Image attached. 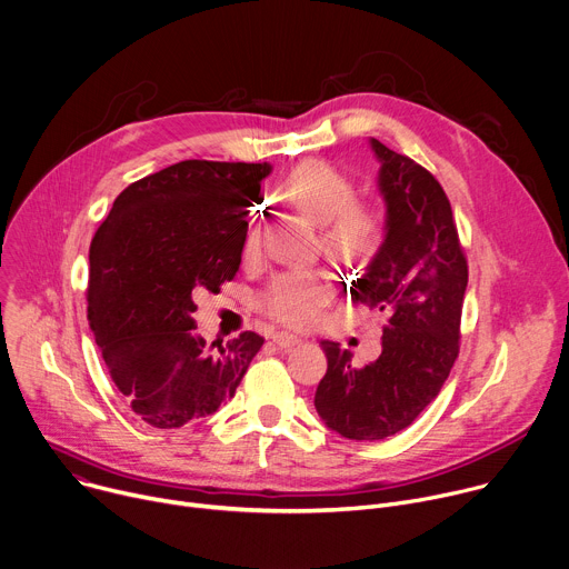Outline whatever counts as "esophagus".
Masks as SVG:
<instances>
[{"label":"esophagus","instance_id":"1","mask_svg":"<svg viewBox=\"0 0 569 569\" xmlns=\"http://www.w3.org/2000/svg\"><path fill=\"white\" fill-rule=\"evenodd\" d=\"M273 343L280 348V350H289V348H293V346H298L300 343V336H296V333H289V331H276L273 336Z\"/></svg>","mask_w":569,"mask_h":569}]
</instances>
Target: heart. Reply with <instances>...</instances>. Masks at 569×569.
<instances>
[{"instance_id": "obj_1", "label": "heart", "mask_w": 569, "mask_h": 569, "mask_svg": "<svg viewBox=\"0 0 569 569\" xmlns=\"http://www.w3.org/2000/svg\"><path fill=\"white\" fill-rule=\"evenodd\" d=\"M284 199L309 221L322 226L320 242L336 258L361 260L372 256L383 240L381 212L355 201V183L322 161L298 166L282 188ZM258 229L247 236L244 253L258 251ZM331 300V282L320 271H291L278 276L262 296L264 311L289 327H302L318 318Z\"/></svg>"}]
</instances>
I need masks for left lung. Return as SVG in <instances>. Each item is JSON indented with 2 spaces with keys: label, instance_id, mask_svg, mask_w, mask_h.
<instances>
[{
  "label": "left lung",
  "instance_id": "8db88e82",
  "mask_svg": "<svg viewBox=\"0 0 569 569\" xmlns=\"http://www.w3.org/2000/svg\"><path fill=\"white\" fill-rule=\"evenodd\" d=\"M386 201V240L350 293L388 313L377 361L355 368L352 352L320 340L327 372L313 406L348 439H386L408 428L439 395L460 355L469 267L450 201L412 159L370 139Z\"/></svg>",
  "mask_w": 569,
  "mask_h": 569
}]
</instances>
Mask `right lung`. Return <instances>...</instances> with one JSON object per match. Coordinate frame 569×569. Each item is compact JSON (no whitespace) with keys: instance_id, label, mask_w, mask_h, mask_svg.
<instances>
[{"instance_id":"right-lung-1","label":"right lung","mask_w":569,"mask_h":569,"mask_svg":"<svg viewBox=\"0 0 569 569\" xmlns=\"http://www.w3.org/2000/svg\"><path fill=\"white\" fill-rule=\"evenodd\" d=\"M269 163L181 161L130 183L89 247L87 318L139 419L181 428L233 399L264 338L197 333L194 298L233 280Z\"/></svg>"}]
</instances>
